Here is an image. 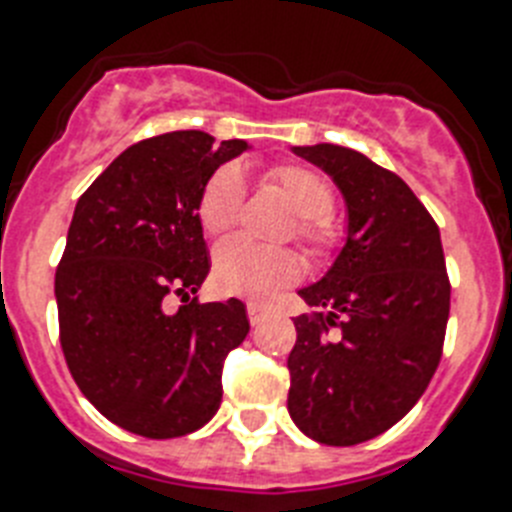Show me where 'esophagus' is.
Returning <instances> with one entry per match:
<instances>
[{"instance_id":"1","label":"esophagus","mask_w":512,"mask_h":512,"mask_svg":"<svg viewBox=\"0 0 512 512\" xmlns=\"http://www.w3.org/2000/svg\"><path fill=\"white\" fill-rule=\"evenodd\" d=\"M247 314H250V322L252 324H260L262 319L268 317L270 309H268V306L257 304V301H250V304H247Z\"/></svg>"}]
</instances>
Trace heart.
<instances>
[{
  "label": "heart",
  "mask_w": 512,
  "mask_h": 512,
  "mask_svg": "<svg viewBox=\"0 0 512 512\" xmlns=\"http://www.w3.org/2000/svg\"><path fill=\"white\" fill-rule=\"evenodd\" d=\"M268 182L278 185L299 213L296 237L304 239L317 255L330 252L337 237L330 219L335 208L330 182L301 164H278L268 170ZM244 193V177L234 164H224L208 177L198 195V221L208 237H219L237 224ZM299 275L301 262L291 250L262 247L244 237L229 239L213 255V283L229 296L265 301L283 286H291Z\"/></svg>",
  "instance_id": "1"
}]
</instances>
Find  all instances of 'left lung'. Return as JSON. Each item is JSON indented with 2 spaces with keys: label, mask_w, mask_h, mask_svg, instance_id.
<instances>
[{
  "label": "left lung",
  "mask_w": 512,
  "mask_h": 512,
  "mask_svg": "<svg viewBox=\"0 0 512 512\" xmlns=\"http://www.w3.org/2000/svg\"><path fill=\"white\" fill-rule=\"evenodd\" d=\"M335 180L348 239L322 281L299 296L288 355V412L324 446H358L397 425L441 363L451 283L441 231L407 182L361 151L293 146Z\"/></svg>",
  "instance_id": "obj_1"
}]
</instances>
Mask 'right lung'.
Here are the masks:
<instances>
[{"label":"right lung","mask_w":512,"mask_h":512,"mask_svg":"<svg viewBox=\"0 0 512 512\" xmlns=\"http://www.w3.org/2000/svg\"><path fill=\"white\" fill-rule=\"evenodd\" d=\"M247 149L203 131L144 139L74 208L56 268L61 350L84 397L128 433L180 438L219 410L224 358L250 319L239 299H190L211 270L198 195Z\"/></svg>","instance_id":"right-lung-1"}]
</instances>
